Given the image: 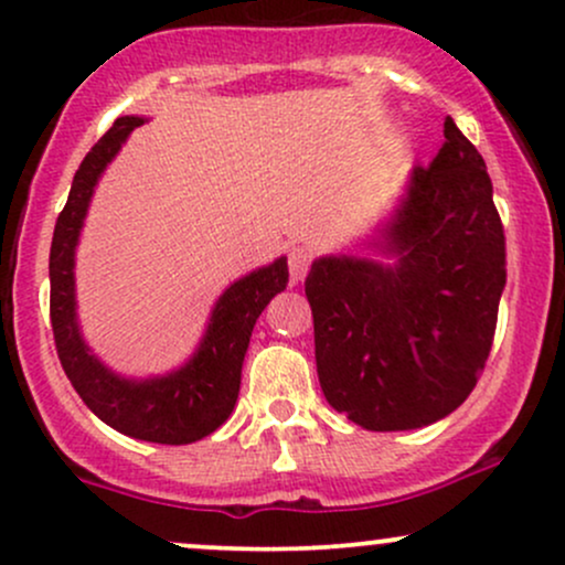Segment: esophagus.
Returning a JSON list of instances; mask_svg holds the SVG:
<instances>
[{
    "label": "esophagus",
    "instance_id": "1",
    "mask_svg": "<svg viewBox=\"0 0 565 565\" xmlns=\"http://www.w3.org/2000/svg\"><path fill=\"white\" fill-rule=\"evenodd\" d=\"M287 263H289L291 284L302 281L305 274H308V268H310V249H305V246H291L289 255H287Z\"/></svg>",
    "mask_w": 565,
    "mask_h": 565
}]
</instances>
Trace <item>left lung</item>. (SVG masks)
Segmentation results:
<instances>
[{
	"label": "left lung",
	"mask_w": 565,
	"mask_h": 565,
	"mask_svg": "<svg viewBox=\"0 0 565 565\" xmlns=\"http://www.w3.org/2000/svg\"><path fill=\"white\" fill-rule=\"evenodd\" d=\"M377 246L393 265L321 257L305 295L332 408L366 430H414L462 404L494 342L508 281L504 228L478 148L444 121Z\"/></svg>",
	"instance_id": "8db88e82"
}]
</instances>
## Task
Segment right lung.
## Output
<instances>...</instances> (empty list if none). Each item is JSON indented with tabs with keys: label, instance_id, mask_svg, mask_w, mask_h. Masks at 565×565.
Returning <instances> with one entry per match:
<instances>
[{
	"label": "right lung",
	"instance_id": "right-lung-1",
	"mask_svg": "<svg viewBox=\"0 0 565 565\" xmlns=\"http://www.w3.org/2000/svg\"><path fill=\"white\" fill-rule=\"evenodd\" d=\"M140 125L142 119L138 116L116 119L74 174L50 246V321L63 372L103 423L125 436L180 446L210 436L231 417L252 329L265 305L287 289L289 268L287 260L278 257L276 263L231 284L212 310L210 329L196 355L178 372L142 382L108 372L84 345L76 323L74 252L97 178L116 157L127 135Z\"/></svg>",
	"mask_w": 565,
	"mask_h": 565
}]
</instances>
